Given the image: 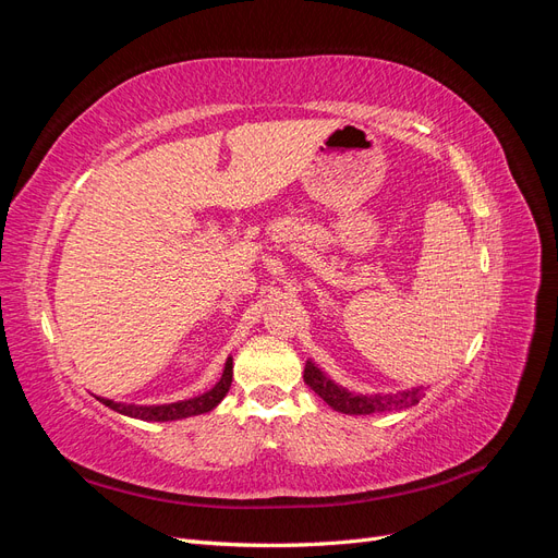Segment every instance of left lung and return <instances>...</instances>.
Returning <instances> with one entry per match:
<instances>
[{"label": "left lung", "instance_id": "obj_1", "mask_svg": "<svg viewBox=\"0 0 558 558\" xmlns=\"http://www.w3.org/2000/svg\"><path fill=\"white\" fill-rule=\"evenodd\" d=\"M305 384L312 388L320 400L328 402L335 412L342 414H373V412H396L412 408V404L418 402L421 393L418 391H408V393H396V396H353L344 388L332 384L330 379L324 377L318 367L307 363L305 367Z\"/></svg>", "mask_w": 558, "mask_h": 558}]
</instances>
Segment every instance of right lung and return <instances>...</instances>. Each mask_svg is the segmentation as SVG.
Here are the masks:
<instances>
[{
    "instance_id": "obj_1",
    "label": "right lung",
    "mask_w": 558,
    "mask_h": 558,
    "mask_svg": "<svg viewBox=\"0 0 558 558\" xmlns=\"http://www.w3.org/2000/svg\"><path fill=\"white\" fill-rule=\"evenodd\" d=\"M232 381V361L226 363L223 369V377L218 381L211 391H207L205 396H197L191 400H183V402H172V404H158V408H144V404H123V402H113V400H105L107 408L134 416V418H144V421H174V418H183V416H195V414H205L209 410H214L218 402L223 400V396L228 393Z\"/></svg>"
}]
</instances>
